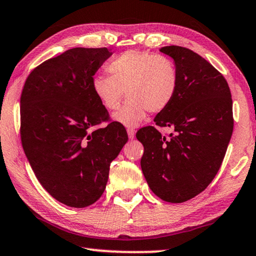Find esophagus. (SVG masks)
I'll use <instances>...</instances> for the list:
<instances>
[{
  "mask_svg": "<svg viewBox=\"0 0 256 256\" xmlns=\"http://www.w3.org/2000/svg\"><path fill=\"white\" fill-rule=\"evenodd\" d=\"M127 134H128L129 140H134V138H135V130H132V129H128Z\"/></svg>",
  "mask_w": 256,
  "mask_h": 256,
  "instance_id": "34e87169",
  "label": "esophagus"
}]
</instances>
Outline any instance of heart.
<instances>
[{
	"mask_svg": "<svg viewBox=\"0 0 256 256\" xmlns=\"http://www.w3.org/2000/svg\"><path fill=\"white\" fill-rule=\"evenodd\" d=\"M108 70L111 76H94L93 92L108 110L118 109L127 94L128 101L112 116L126 127L140 124L147 111H163L178 91V73L168 57L129 50L112 60Z\"/></svg>",
	"mask_w": 256,
	"mask_h": 256,
	"instance_id": "b5f03b06",
	"label": "heart"
}]
</instances>
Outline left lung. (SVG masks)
Masks as SVG:
<instances>
[{"instance_id": "8db88e82", "label": "left lung", "mask_w": 256, "mask_h": 256, "mask_svg": "<svg viewBox=\"0 0 256 256\" xmlns=\"http://www.w3.org/2000/svg\"><path fill=\"white\" fill-rule=\"evenodd\" d=\"M160 52L176 64L178 86L154 121L176 132L166 138L150 126L136 137L144 146L140 166L150 190L181 204L202 192L220 168L234 127L232 101L225 78L198 54L180 46Z\"/></svg>"}]
</instances>
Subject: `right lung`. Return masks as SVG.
<instances>
[{"label": "right lung", "instance_id": "1", "mask_svg": "<svg viewBox=\"0 0 256 256\" xmlns=\"http://www.w3.org/2000/svg\"><path fill=\"white\" fill-rule=\"evenodd\" d=\"M112 52L72 48L44 62L26 78L20 100L21 142L36 178L52 198L84 208L104 192L110 163L128 140L110 122L92 88L93 76Z\"/></svg>", "mask_w": 256, "mask_h": 256}]
</instances>
